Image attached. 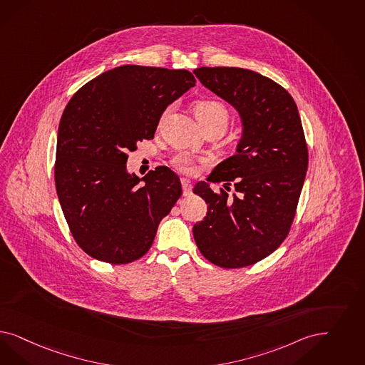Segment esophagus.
<instances>
[{
  "mask_svg": "<svg viewBox=\"0 0 365 365\" xmlns=\"http://www.w3.org/2000/svg\"><path fill=\"white\" fill-rule=\"evenodd\" d=\"M180 183H182V189H183V195L185 197H189L191 195V192H192V185H191V182H190L189 179H182L180 180Z\"/></svg>",
  "mask_w": 365,
  "mask_h": 365,
  "instance_id": "esophagus-1",
  "label": "esophagus"
}]
</instances>
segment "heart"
<instances>
[{
	"instance_id": "b5f03b06",
	"label": "heart",
	"mask_w": 365,
	"mask_h": 365,
	"mask_svg": "<svg viewBox=\"0 0 365 365\" xmlns=\"http://www.w3.org/2000/svg\"><path fill=\"white\" fill-rule=\"evenodd\" d=\"M170 112H171V108L164 110L162 121L170 114ZM194 113L203 129L209 126H220L225 130L230 118L227 105L221 101L212 100V98L197 101L194 105ZM173 165L183 174H192L195 171L194 162L187 155H176L173 159Z\"/></svg>"
}]
</instances>
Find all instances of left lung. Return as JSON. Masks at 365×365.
Returning a JSON list of instances; mask_svg holds the SVG:
<instances>
[{
    "label": "left lung",
    "mask_w": 365,
    "mask_h": 365,
    "mask_svg": "<svg viewBox=\"0 0 365 365\" xmlns=\"http://www.w3.org/2000/svg\"><path fill=\"white\" fill-rule=\"evenodd\" d=\"M205 88L237 109L242 138L236 155L218 164L209 182H225L214 192L194 187L207 213L192 227L202 255L222 268L255 264L289 235L309 164L307 144L295 101L272 79L239 67H200Z\"/></svg>",
    "instance_id": "1"
}]
</instances>
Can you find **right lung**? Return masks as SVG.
Returning <instances> with one entry per match:
<instances>
[{
	"label": "right lung",
	"instance_id": "right-lung-1",
	"mask_svg": "<svg viewBox=\"0 0 365 365\" xmlns=\"http://www.w3.org/2000/svg\"><path fill=\"white\" fill-rule=\"evenodd\" d=\"M192 86L187 70L126 64L91 79L67 103L55 186L70 232L88 256L128 264L150 251L182 185L167 167L141 179L128 174V152L153 138L165 108Z\"/></svg>",
	"mask_w": 365,
	"mask_h": 365
}]
</instances>
